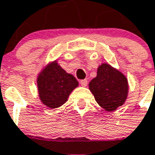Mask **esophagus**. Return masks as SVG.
I'll return each mask as SVG.
<instances>
[{
    "label": "esophagus",
    "mask_w": 155,
    "mask_h": 155,
    "mask_svg": "<svg viewBox=\"0 0 155 155\" xmlns=\"http://www.w3.org/2000/svg\"><path fill=\"white\" fill-rule=\"evenodd\" d=\"M81 84L83 87H86L87 84H88V81H87V80H82V81H81Z\"/></svg>",
    "instance_id": "esophagus-1"
}]
</instances>
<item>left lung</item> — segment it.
Wrapping results in <instances>:
<instances>
[{
	"mask_svg": "<svg viewBox=\"0 0 155 155\" xmlns=\"http://www.w3.org/2000/svg\"><path fill=\"white\" fill-rule=\"evenodd\" d=\"M96 102L108 112L123 105L128 95V81L117 69L107 63H102L97 70V76L89 84Z\"/></svg>",
	"mask_w": 155,
	"mask_h": 155,
	"instance_id": "1",
	"label": "left lung"
}]
</instances>
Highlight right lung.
Returning <instances> with one entry per match:
<instances>
[{
  "instance_id": "obj_1",
  "label": "right lung",
  "mask_w": 155,
  "mask_h": 155,
  "mask_svg": "<svg viewBox=\"0 0 155 155\" xmlns=\"http://www.w3.org/2000/svg\"><path fill=\"white\" fill-rule=\"evenodd\" d=\"M38 96L42 104L57 108L66 103L71 93L79 85L74 75L61 68L57 60L43 67L37 77Z\"/></svg>"
}]
</instances>
